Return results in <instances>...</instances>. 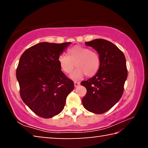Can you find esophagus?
Returning <instances> with one entry per match:
<instances>
[{
  "mask_svg": "<svg viewBox=\"0 0 148 148\" xmlns=\"http://www.w3.org/2000/svg\"><path fill=\"white\" fill-rule=\"evenodd\" d=\"M74 87H78L79 85H80V83L79 82H76V81H75L74 82Z\"/></svg>",
  "mask_w": 148,
  "mask_h": 148,
  "instance_id": "34e87169",
  "label": "esophagus"
}]
</instances>
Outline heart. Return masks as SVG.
Returning <instances> with one entry per match:
<instances>
[{"label": "heart", "instance_id": "b5f03b06", "mask_svg": "<svg viewBox=\"0 0 148 148\" xmlns=\"http://www.w3.org/2000/svg\"><path fill=\"white\" fill-rule=\"evenodd\" d=\"M58 62L61 71L71 74L75 66L77 69L72 72L71 77L77 80L85 75L92 77L97 74L101 66V59L97 52L86 47L75 46L67 51V56L59 55Z\"/></svg>", "mask_w": 148, "mask_h": 148}]
</instances>
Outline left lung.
Returning a JSON list of instances; mask_svg holds the SVG:
<instances>
[{"instance_id": "8db88e82", "label": "left lung", "mask_w": 148, "mask_h": 148, "mask_svg": "<svg viewBox=\"0 0 148 148\" xmlns=\"http://www.w3.org/2000/svg\"><path fill=\"white\" fill-rule=\"evenodd\" d=\"M98 52L101 66L96 75L81 82L87 93L83 99L85 108L101 114L112 108L122 97L127 78L126 59L116 45L104 39L85 42Z\"/></svg>"}]
</instances>
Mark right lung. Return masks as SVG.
Masks as SVG:
<instances>
[{"label":"right lung","mask_w":148,"mask_h":148,"mask_svg":"<svg viewBox=\"0 0 148 148\" xmlns=\"http://www.w3.org/2000/svg\"><path fill=\"white\" fill-rule=\"evenodd\" d=\"M71 42H40L24 51L16 70L20 96L34 114L51 118L63 110L74 82L61 71L58 57Z\"/></svg>","instance_id":"right-lung-1"}]
</instances>
